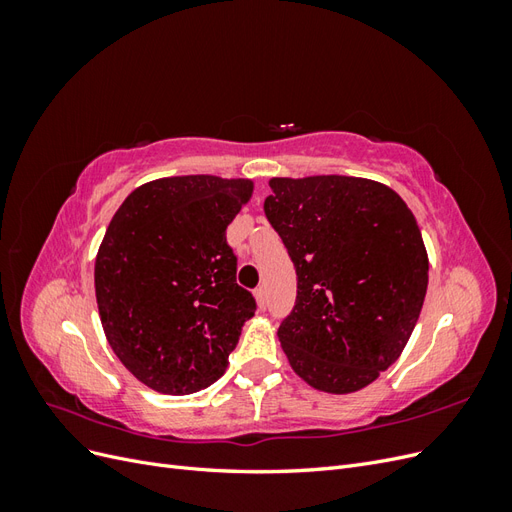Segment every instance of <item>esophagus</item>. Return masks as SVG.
I'll return each instance as SVG.
<instances>
[{
    "label": "esophagus",
    "mask_w": 512,
    "mask_h": 512,
    "mask_svg": "<svg viewBox=\"0 0 512 512\" xmlns=\"http://www.w3.org/2000/svg\"><path fill=\"white\" fill-rule=\"evenodd\" d=\"M254 299H256V305H258L260 309H265V307H267V288H265V286L256 288V290H254Z\"/></svg>",
    "instance_id": "34e87169"
}]
</instances>
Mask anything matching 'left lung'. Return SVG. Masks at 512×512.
Masks as SVG:
<instances>
[{
    "label": "left lung",
    "instance_id": "1",
    "mask_svg": "<svg viewBox=\"0 0 512 512\" xmlns=\"http://www.w3.org/2000/svg\"><path fill=\"white\" fill-rule=\"evenodd\" d=\"M265 213L297 267V305L277 337L312 389H365L404 352L421 316L429 258L389 185L363 177H273Z\"/></svg>",
    "mask_w": 512,
    "mask_h": 512
}]
</instances>
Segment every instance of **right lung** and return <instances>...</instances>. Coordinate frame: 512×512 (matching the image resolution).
<instances>
[{"label": "right lung", "mask_w": 512, "mask_h": 512, "mask_svg": "<svg viewBox=\"0 0 512 512\" xmlns=\"http://www.w3.org/2000/svg\"><path fill=\"white\" fill-rule=\"evenodd\" d=\"M252 179L147 181L123 200L98 247L94 282L104 335L130 374L164 395L222 378L254 297L235 282L226 226Z\"/></svg>", "instance_id": "obj_1"}]
</instances>
